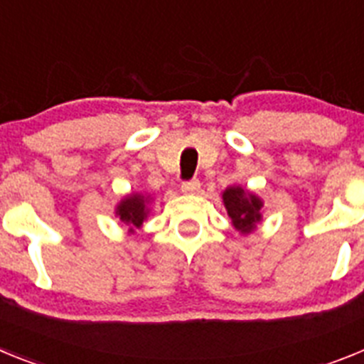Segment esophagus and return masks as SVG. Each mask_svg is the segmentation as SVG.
<instances>
[{
	"mask_svg": "<svg viewBox=\"0 0 364 364\" xmlns=\"http://www.w3.org/2000/svg\"><path fill=\"white\" fill-rule=\"evenodd\" d=\"M180 188H182L184 193H188V195H195L200 189V182L198 180H188V182H182Z\"/></svg>",
	"mask_w": 364,
	"mask_h": 364,
	"instance_id": "34e87169",
	"label": "esophagus"
}]
</instances>
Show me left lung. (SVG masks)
<instances>
[{"label": "left lung", "mask_w": 364, "mask_h": 364, "mask_svg": "<svg viewBox=\"0 0 364 364\" xmlns=\"http://www.w3.org/2000/svg\"><path fill=\"white\" fill-rule=\"evenodd\" d=\"M222 200L235 230H239L240 233H252L257 224L262 220V200L240 186L226 188V191L222 193Z\"/></svg>", "instance_id": "1"}]
</instances>
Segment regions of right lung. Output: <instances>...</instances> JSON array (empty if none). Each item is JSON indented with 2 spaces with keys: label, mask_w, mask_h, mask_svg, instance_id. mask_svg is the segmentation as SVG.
<instances>
[{
  "label": "right lung",
  "mask_w": 364,
  "mask_h": 364,
  "mask_svg": "<svg viewBox=\"0 0 364 364\" xmlns=\"http://www.w3.org/2000/svg\"><path fill=\"white\" fill-rule=\"evenodd\" d=\"M149 200L151 198L144 193H131L125 198H122L120 204L117 205V217L124 222L125 226H129V233L142 228L144 220L149 213V208H147Z\"/></svg>",
  "instance_id": "right-lung-1"
}]
</instances>
